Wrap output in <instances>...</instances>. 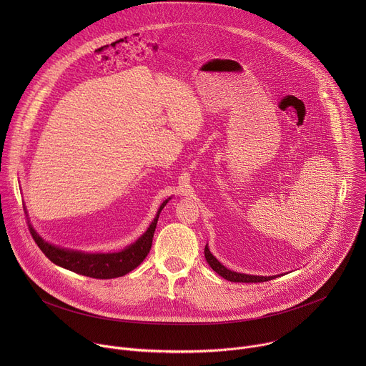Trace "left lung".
Returning <instances> with one entry per match:
<instances>
[{"label":"left lung","instance_id":"1","mask_svg":"<svg viewBox=\"0 0 366 366\" xmlns=\"http://www.w3.org/2000/svg\"><path fill=\"white\" fill-rule=\"evenodd\" d=\"M204 254H205L208 265L212 267V269L214 272H217L220 277H223L224 280L232 281V282H265V281H271V280L280 277V275H272V277H262V275H260L259 277V275H247V274H240V272L230 271L224 265H222L219 260L213 256L210 249H208V244H205Z\"/></svg>","mask_w":366,"mask_h":366}]
</instances>
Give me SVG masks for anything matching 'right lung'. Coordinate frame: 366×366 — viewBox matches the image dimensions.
Here are the masks:
<instances>
[{
    "label": "right lung",
    "instance_id": "right-lung-1",
    "mask_svg": "<svg viewBox=\"0 0 366 366\" xmlns=\"http://www.w3.org/2000/svg\"><path fill=\"white\" fill-rule=\"evenodd\" d=\"M169 199L171 198L165 199L161 204L158 213H156V217L153 219L147 230L134 243L126 246L120 252L89 253L82 250L66 249V247H61L58 244H51L46 242L33 229L30 222H29V229L36 244L46 254V257H49L55 265L89 278H98V280L119 278L129 274L134 268H137L143 262V259L147 256L152 247V240H153L156 224H158L159 214Z\"/></svg>",
    "mask_w": 366,
    "mask_h": 366
}]
</instances>
